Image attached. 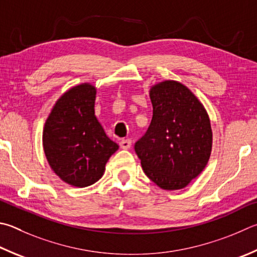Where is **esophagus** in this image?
I'll return each instance as SVG.
<instances>
[{"label":"esophagus","instance_id":"1","mask_svg":"<svg viewBox=\"0 0 257 257\" xmlns=\"http://www.w3.org/2000/svg\"><path fill=\"white\" fill-rule=\"evenodd\" d=\"M130 146H132V141L130 139H122L120 142V147L122 149H129Z\"/></svg>","mask_w":257,"mask_h":257}]
</instances>
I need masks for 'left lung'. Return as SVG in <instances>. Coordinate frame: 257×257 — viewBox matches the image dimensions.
Wrapping results in <instances>:
<instances>
[{
    "label": "left lung",
    "instance_id": "8db88e82",
    "mask_svg": "<svg viewBox=\"0 0 257 257\" xmlns=\"http://www.w3.org/2000/svg\"><path fill=\"white\" fill-rule=\"evenodd\" d=\"M153 116L135 145L143 170L166 191L184 189L207 166L212 149L208 112L184 84L165 80L149 90Z\"/></svg>",
    "mask_w": 257,
    "mask_h": 257
}]
</instances>
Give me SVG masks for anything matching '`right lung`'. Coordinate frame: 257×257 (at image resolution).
Listing matches in <instances>:
<instances>
[{"instance_id":"add662e5","label":"right lung","mask_w":257,"mask_h":257,"mask_svg":"<svg viewBox=\"0 0 257 257\" xmlns=\"http://www.w3.org/2000/svg\"><path fill=\"white\" fill-rule=\"evenodd\" d=\"M96 87L82 83L56 101L43 130L44 152L50 169L72 186L99 181L105 164L118 151L95 116Z\"/></svg>"}]
</instances>
